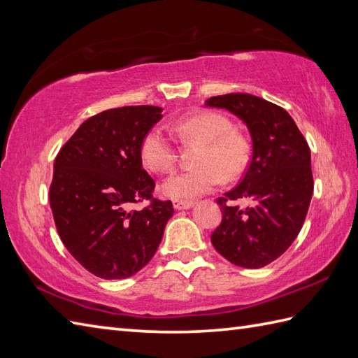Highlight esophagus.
<instances>
[{"mask_svg":"<svg viewBox=\"0 0 358 358\" xmlns=\"http://www.w3.org/2000/svg\"><path fill=\"white\" fill-rule=\"evenodd\" d=\"M194 206V201L189 200H173V208L177 210H185V209H191Z\"/></svg>","mask_w":358,"mask_h":358,"instance_id":"1","label":"esophagus"}]
</instances>
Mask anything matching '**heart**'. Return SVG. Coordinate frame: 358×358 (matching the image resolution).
<instances>
[{"label":"heart","instance_id":"1","mask_svg":"<svg viewBox=\"0 0 358 358\" xmlns=\"http://www.w3.org/2000/svg\"><path fill=\"white\" fill-rule=\"evenodd\" d=\"M172 131L185 143H200L191 171L177 172L159 185V192L169 199H195L208 194L224 180H235L246 171L250 149L248 141L232 131V123L214 112L192 113L175 121ZM141 163L154 172L172 169L177 158L173 141L162 127H152L140 144Z\"/></svg>","mask_w":358,"mask_h":358}]
</instances>
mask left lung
<instances>
[{
    "label": "left lung",
    "instance_id": "8db88e82",
    "mask_svg": "<svg viewBox=\"0 0 358 358\" xmlns=\"http://www.w3.org/2000/svg\"><path fill=\"white\" fill-rule=\"evenodd\" d=\"M246 124L252 158L240 185L218 199L223 220L210 237L226 260L246 269L272 263L299 235L314 192L310 150L295 121L280 106L250 94L204 101ZM251 200L243 210L229 201Z\"/></svg>",
    "mask_w": 358,
    "mask_h": 358
}]
</instances>
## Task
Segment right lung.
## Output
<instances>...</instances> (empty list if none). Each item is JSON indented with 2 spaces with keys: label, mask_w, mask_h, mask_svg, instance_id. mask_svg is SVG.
<instances>
[{
  "label": "right lung",
  "mask_w": 358,
  "mask_h": 358,
  "mask_svg": "<svg viewBox=\"0 0 358 358\" xmlns=\"http://www.w3.org/2000/svg\"><path fill=\"white\" fill-rule=\"evenodd\" d=\"M157 106L109 109L83 123L53 164L50 209L59 238L83 268L104 280L132 277L146 266L173 215L152 199L155 181L143 169L140 144L162 120ZM152 199L143 211L132 202Z\"/></svg>",
  "instance_id": "1"
}]
</instances>
